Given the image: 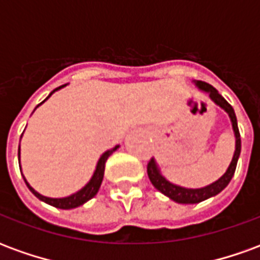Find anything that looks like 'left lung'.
I'll return each mask as SVG.
<instances>
[{
	"mask_svg": "<svg viewBox=\"0 0 260 260\" xmlns=\"http://www.w3.org/2000/svg\"><path fill=\"white\" fill-rule=\"evenodd\" d=\"M195 85L198 86L199 89H202V90L207 91L213 102L216 103L217 106H220L225 113L229 114L235 135V152L227 171H225L217 181H214L210 185L203 186V188H196V189L175 185V184H171L170 181L166 180L163 175H161V173H160L158 166L157 163L154 161V158H152V160L147 163V175H149V180H150V182L153 184V186H154L157 191L161 192L163 195L169 196L170 199H173V201L177 202V203H184V205L199 203V202L206 201L209 198L216 196L217 193H220V192L223 191L224 188L229 185L230 181L233 178V175H234L235 169H237V163H238V157H240L241 153V136L240 131H238V124H237V117H235L234 108L230 106L229 103H227V100H225L221 94H218V91L216 90L212 85H209L206 82H202V80H196Z\"/></svg>",
	"mask_w": 260,
	"mask_h": 260,
	"instance_id": "obj_1",
	"label": "left lung"
}]
</instances>
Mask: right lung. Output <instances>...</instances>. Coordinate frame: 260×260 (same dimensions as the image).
I'll use <instances>...</instances> for the list:
<instances>
[{"label":"right lung","instance_id":"right-lung-1","mask_svg":"<svg viewBox=\"0 0 260 260\" xmlns=\"http://www.w3.org/2000/svg\"><path fill=\"white\" fill-rule=\"evenodd\" d=\"M64 86L65 85L59 86V87H57V89H54V90L50 93V96L53 94L54 91L59 90V89H61V87H64ZM47 99H46V100H47ZM46 100H44V102H46ZM44 102H42L40 104H43ZM40 104H39V106H40ZM39 106H37V107H39ZM118 147L119 146H115L113 147V149L107 150V152L103 153L102 157L99 158V161H97L96 170H94V173H93V175H91L90 181H89V182H87L82 189H79L78 192H75V193H72V195L67 196V198H47V196L40 195L39 192L35 191V189L29 185V182L26 181L25 177H23V180H25L26 185H27V188L30 189L31 193L36 196V198H39L40 201L46 202V203H48V205H51V206L54 207H58V209H74V207H78L80 206V205L86 203L87 201H90L93 196H96V193L99 192V189H100V185H102L103 177H104V167H106V161H107V158L110 157V156H111V154H113ZM18 157L20 158V147H19V150H18Z\"/></svg>","mask_w":260,"mask_h":260}]
</instances>
